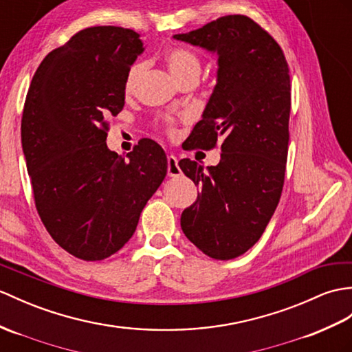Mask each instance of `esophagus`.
I'll return each instance as SVG.
<instances>
[{
	"label": "esophagus",
	"instance_id": "esophagus-1",
	"mask_svg": "<svg viewBox=\"0 0 352 352\" xmlns=\"http://www.w3.org/2000/svg\"><path fill=\"white\" fill-rule=\"evenodd\" d=\"M168 175L169 177H179L182 175V169L178 166V160L175 156H168Z\"/></svg>",
	"mask_w": 352,
	"mask_h": 352
}]
</instances>
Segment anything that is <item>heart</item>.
I'll return each mask as SVG.
<instances>
[{
  "instance_id": "b5f03b06",
  "label": "heart",
  "mask_w": 352,
  "mask_h": 352,
  "mask_svg": "<svg viewBox=\"0 0 352 352\" xmlns=\"http://www.w3.org/2000/svg\"><path fill=\"white\" fill-rule=\"evenodd\" d=\"M163 58H165L168 69L170 70V73H173L177 80H182V79H186L189 76H199L201 63L198 60V56L192 54L190 51H187V49L170 47L165 52V55H163ZM142 70H144L142 63H135L132 67L129 69L126 79H124V93L126 94L133 93L138 80L142 75ZM165 124H166V129L169 133L175 132L174 126H173L174 124L173 120L166 118Z\"/></svg>"
}]
</instances>
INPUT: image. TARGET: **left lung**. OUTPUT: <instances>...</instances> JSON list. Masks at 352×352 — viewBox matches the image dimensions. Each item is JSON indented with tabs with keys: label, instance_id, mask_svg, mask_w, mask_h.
<instances>
[{
	"label": "left lung",
	"instance_id": "1",
	"mask_svg": "<svg viewBox=\"0 0 352 352\" xmlns=\"http://www.w3.org/2000/svg\"><path fill=\"white\" fill-rule=\"evenodd\" d=\"M175 40L217 54V75L189 141L222 142L216 166L178 162L201 193L182 214V230L214 259H232L255 244L279 204L289 142L291 80L276 40L248 16L219 18Z\"/></svg>",
	"mask_w": 352,
	"mask_h": 352
}]
</instances>
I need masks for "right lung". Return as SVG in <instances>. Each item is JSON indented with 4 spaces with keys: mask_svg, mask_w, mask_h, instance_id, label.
<instances>
[{
    "mask_svg": "<svg viewBox=\"0 0 352 352\" xmlns=\"http://www.w3.org/2000/svg\"><path fill=\"white\" fill-rule=\"evenodd\" d=\"M133 30L91 27L49 52L27 94L22 150L38 216L70 255L100 261L132 239L166 175L162 146L141 139L127 159L106 145L124 106V79L144 52Z\"/></svg>",
    "mask_w": 352,
    "mask_h": 352,
    "instance_id": "add662e5",
    "label": "right lung"
}]
</instances>
